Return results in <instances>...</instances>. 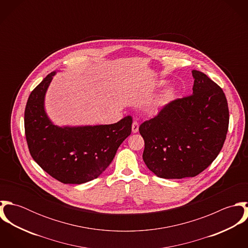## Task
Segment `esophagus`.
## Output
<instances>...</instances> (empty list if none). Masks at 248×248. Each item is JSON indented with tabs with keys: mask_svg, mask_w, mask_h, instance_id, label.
I'll use <instances>...</instances> for the list:
<instances>
[{
	"mask_svg": "<svg viewBox=\"0 0 248 248\" xmlns=\"http://www.w3.org/2000/svg\"><path fill=\"white\" fill-rule=\"evenodd\" d=\"M139 128H140V124L137 122V121H134L133 122V125H132V132L134 134L138 133L139 132Z\"/></svg>",
	"mask_w": 248,
	"mask_h": 248,
	"instance_id": "34e87169",
	"label": "esophagus"
}]
</instances>
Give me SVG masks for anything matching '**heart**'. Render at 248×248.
<instances>
[{
    "instance_id": "heart-1",
    "label": "heart",
    "mask_w": 248,
    "mask_h": 248,
    "mask_svg": "<svg viewBox=\"0 0 248 248\" xmlns=\"http://www.w3.org/2000/svg\"><path fill=\"white\" fill-rule=\"evenodd\" d=\"M175 95V88L174 87H167L166 89L163 90L162 93L160 94V97H159V104L161 105H164L166 103H168L169 101H171L173 99Z\"/></svg>"
}]
</instances>
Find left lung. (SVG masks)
Returning <instances> with one entry per match:
<instances>
[{"label": "left lung", "instance_id": "obj_1", "mask_svg": "<svg viewBox=\"0 0 248 248\" xmlns=\"http://www.w3.org/2000/svg\"><path fill=\"white\" fill-rule=\"evenodd\" d=\"M193 94L163 107L140 126L143 160L162 178L196 177L219 154L229 124L225 94L206 74L192 71Z\"/></svg>", "mask_w": 248, "mask_h": 248}]
</instances>
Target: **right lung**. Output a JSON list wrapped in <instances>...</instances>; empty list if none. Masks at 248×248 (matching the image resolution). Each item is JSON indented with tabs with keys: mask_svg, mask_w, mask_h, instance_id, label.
Segmentation results:
<instances>
[{
	"mask_svg": "<svg viewBox=\"0 0 248 248\" xmlns=\"http://www.w3.org/2000/svg\"><path fill=\"white\" fill-rule=\"evenodd\" d=\"M55 71L31 92L25 109L30 153L49 176L65 184H81L99 177L120 144L132 133V116L114 124L78 127L54 125L45 110V95Z\"/></svg>",
	"mask_w": 248,
	"mask_h": 248,
	"instance_id": "add662e5",
	"label": "right lung"
}]
</instances>
